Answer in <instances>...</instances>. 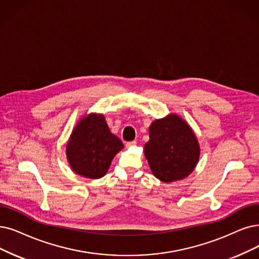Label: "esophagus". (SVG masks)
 Wrapping results in <instances>:
<instances>
[{"label": "esophagus", "mask_w": 259, "mask_h": 259, "mask_svg": "<svg viewBox=\"0 0 259 259\" xmlns=\"http://www.w3.org/2000/svg\"><path fill=\"white\" fill-rule=\"evenodd\" d=\"M136 141L134 140V141H128V142H126L125 143V146H126V148H131V147H134V146H136Z\"/></svg>", "instance_id": "obj_1"}]
</instances>
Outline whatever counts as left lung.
I'll return each mask as SVG.
<instances>
[{"mask_svg": "<svg viewBox=\"0 0 259 259\" xmlns=\"http://www.w3.org/2000/svg\"><path fill=\"white\" fill-rule=\"evenodd\" d=\"M149 134L144 155L155 177L165 183L187 178L200 156L198 140L188 124L171 115L155 120Z\"/></svg>", "mask_w": 259, "mask_h": 259, "instance_id": "obj_1", "label": "left lung"}]
</instances>
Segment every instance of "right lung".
I'll list each match as a JSON object with an SVG mask.
<instances>
[{
	"label": "right lung",
	"mask_w": 259,
	"mask_h": 259,
	"mask_svg": "<svg viewBox=\"0 0 259 259\" xmlns=\"http://www.w3.org/2000/svg\"><path fill=\"white\" fill-rule=\"evenodd\" d=\"M123 149L121 140L110 133L102 115L81 119L67 144L72 170L88 179H100L108 171L115 155Z\"/></svg>",
	"instance_id": "add662e5"
}]
</instances>
